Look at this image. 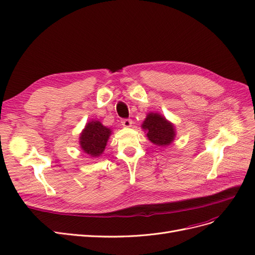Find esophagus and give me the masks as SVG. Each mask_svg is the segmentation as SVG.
Instances as JSON below:
<instances>
[{
    "mask_svg": "<svg viewBox=\"0 0 255 255\" xmlns=\"http://www.w3.org/2000/svg\"><path fill=\"white\" fill-rule=\"evenodd\" d=\"M121 123H122V126L125 127V128H129V127H132L133 121L130 120V119L126 118V119H122V120H121Z\"/></svg>",
    "mask_w": 255,
    "mask_h": 255,
    "instance_id": "esophagus-1",
    "label": "esophagus"
}]
</instances>
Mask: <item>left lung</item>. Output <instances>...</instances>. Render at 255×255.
<instances>
[{"mask_svg": "<svg viewBox=\"0 0 255 255\" xmlns=\"http://www.w3.org/2000/svg\"><path fill=\"white\" fill-rule=\"evenodd\" d=\"M142 128L145 129L149 140L157 145L170 144L175 136L174 128L166 118L158 114L150 113L143 121Z\"/></svg>", "mask_w": 255, "mask_h": 255, "instance_id": "left-lung-1", "label": "left lung"}]
</instances>
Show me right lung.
<instances>
[{
    "instance_id": "1",
    "label": "right lung",
    "mask_w": 255,
    "mask_h": 255,
    "mask_svg": "<svg viewBox=\"0 0 255 255\" xmlns=\"http://www.w3.org/2000/svg\"><path fill=\"white\" fill-rule=\"evenodd\" d=\"M111 133L112 130L104 127L101 122L91 121L81 134V148L91 156L101 155Z\"/></svg>"
}]
</instances>
